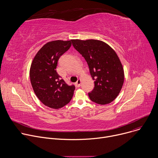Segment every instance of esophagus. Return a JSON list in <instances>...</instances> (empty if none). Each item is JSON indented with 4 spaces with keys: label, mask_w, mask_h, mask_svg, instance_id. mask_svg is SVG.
<instances>
[{
    "label": "esophagus",
    "mask_w": 158,
    "mask_h": 158,
    "mask_svg": "<svg viewBox=\"0 0 158 158\" xmlns=\"http://www.w3.org/2000/svg\"><path fill=\"white\" fill-rule=\"evenodd\" d=\"M76 85L77 86V87H80L81 86V80L80 79H79L78 80H77V81L76 82Z\"/></svg>",
    "instance_id": "1"
}]
</instances>
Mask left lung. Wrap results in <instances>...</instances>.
<instances>
[{
	"mask_svg": "<svg viewBox=\"0 0 158 158\" xmlns=\"http://www.w3.org/2000/svg\"><path fill=\"white\" fill-rule=\"evenodd\" d=\"M74 48L86 60L94 87L89 97L93 102L104 105L113 101L122 89L124 75L122 64L106 43L94 39L72 40Z\"/></svg>",
	"mask_w": 158,
	"mask_h": 158,
	"instance_id": "obj_1",
	"label": "left lung"
}]
</instances>
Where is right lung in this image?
<instances>
[{"mask_svg":"<svg viewBox=\"0 0 158 158\" xmlns=\"http://www.w3.org/2000/svg\"><path fill=\"white\" fill-rule=\"evenodd\" d=\"M72 40L48 42L34 57L30 79L38 99L46 106L59 109L68 104L74 94V85H69L56 71L58 60L71 46Z\"/></svg>","mask_w":158,"mask_h":158,"instance_id":"1","label":"right lung"}]
</instances>
